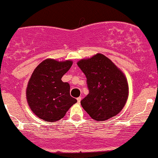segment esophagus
I'll list each match as a JSON object with an SVG mask.
<instances>
[{
    "mask_svg": "<svg viewBox=\"0 0 158 158\" xmlns=\"http://www.w3.org/2000/svg\"><path fill=\"white\" fill-rule=\"evenodd\" d=\"M81 99H82V98H81V97H79V98H77V102H78V103H80V102H81Z\"/></svg>",
    "mask_w": 158,
    "mask_h": 158,
    "instance_id": "34e87169",
    "label": "esophagus"
}]
</instances>
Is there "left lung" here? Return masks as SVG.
I'll return each instance as SVG.
<instances>
[{
    "instance_id": "1",
    "label": "left lung",
    "mask_w": 158,
    "mask_h": 158,
    "mask_svg": "<svg viewBox=\"0 0 158 158\" xmlns=\"http://www.w3.org/2000/svg\"><path fill=\"white\" fill-rule=\"evenodd\" d=\"M77 65L86 76L89 90L81 101L84 110L98 122L117 115L128 97V81L122 70L101 53L79 60Z\"/></svg>"
}]
</instances>
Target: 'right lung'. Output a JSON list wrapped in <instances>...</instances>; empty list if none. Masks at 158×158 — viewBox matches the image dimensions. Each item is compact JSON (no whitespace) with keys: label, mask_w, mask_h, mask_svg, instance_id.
<instances>
[{"label":"right lung","mask_w":158,"mask_h":158,"mask_svg":"<svg viewBox=\"0 0 158 158\" xmlns=\"http://www.w3.org/2000/svg\"><path fill=\"white\" fill-rule=\"evenodd\" d=\"M72 65L71 60L60 62L47 59L32 73L27 87V100L38 118L46 122H56L77 102L70 95L69 84L61 79Z\"/></svg>","instance_id":"add662e5"}]
</instances>
